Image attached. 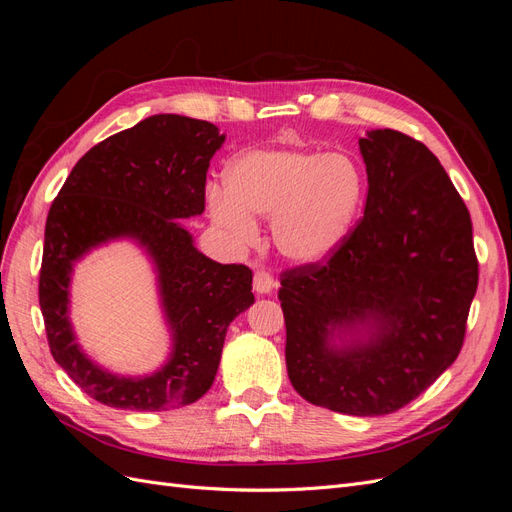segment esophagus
Instances as JSON below:
<instances>
[{"mask_svg": "<svg viewBox=\"0 0 512 512\" xmlns=\"http://www.w3.org/2000/svg\"><path fill=\"white\" fill-rule=\"evenodd\" d=\"M273 288H275V280H273L271 271H267V269H256V271H254V290H256L258 294H269Z\"/></svg>", "mask_w": 512, "mask_h": 512, "instance_id": "obj_1", "label": "esophagus"}]
</instances>
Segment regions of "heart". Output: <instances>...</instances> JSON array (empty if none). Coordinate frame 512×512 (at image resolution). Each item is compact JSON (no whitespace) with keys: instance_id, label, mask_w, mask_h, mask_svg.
I'll return each instance as SVG.
<instances>
[{"instance_id":"b5f03b06","label":"heart","mask_w":512,"mask_h":512,"mask_svg":"<svg viewBox=\"0 0 512 512\" xmlns=\"http://www.w3.org/2000/svg\"><path fill=\"white\" fill-rule=\"evenodd\" d=\"M365 190L361 166L344 153L247 149L226 168V192L211 190L207 207L237 245L256 239L252 218H271L275 250L297 265H312L344 243Z\"/></svg>"}]
</instances>
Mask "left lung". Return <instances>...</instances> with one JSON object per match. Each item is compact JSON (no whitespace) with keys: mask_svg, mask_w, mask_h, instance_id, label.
<instances>
[{"mask_svg":"<svg viewBox=\"0 0 512 512\" xmlns=\"http://www.w3.org/2000/svg\"><path fill=\"white\" fill-rule=\"evenodd\" d=\"M363 218L320 262L282 271L288 378L309 404L352 416L408 406L459 356L478 286L472 220L416 138L371 130ZM369 323L361 345L331 336Z\"/></svg>","mask_w":512,"mask_h":512,"instance_id":"obj_1","label":"left lung"}]
</instances>
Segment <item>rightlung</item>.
Returning a JSON list of instances; mask_svg holds the SVG:
<instances>
[{"label": "right lung", "mask_w": 512, "mask_h": 512, "mask_svg": "<svg viewBox=\"0 0 512 512\" xmlns=\"http://www.w3.org/2000/svg\"><path fill=\"white\" fill-rule=\"evenodd\" d=\"M224 134L209 121L153 115L108 136L76 162L49 209L38 297L46 339L61 369L96 401L158 412L203 397L218 374L228 324L254 303L252 269L200 254L177 220L205 211L207 168ZM130 236L157 262L176 346L153 377L119 379L75 346L67 320L74 259Z\"/></svg>", "instance_id": "add662e5"}]
</instances>
